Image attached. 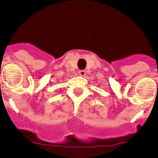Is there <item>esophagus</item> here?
Wrapping results in <instances>:
<instances>
[{"mask_svg": "<svg viewBox=\"0 0 158 158\" xmlns=\"http://www.w3.org/2000/svg\"><path fill=\"white\" fill-rule=\"evenodd\" d=\"M79 75L81 76H84L86 75V71L85 70H80L79 71Z\"/></svg>", "mask_w": 158, "mask_h": 158, "instance_id": "34e87169", "label": "esophagus"}]
</instances>
